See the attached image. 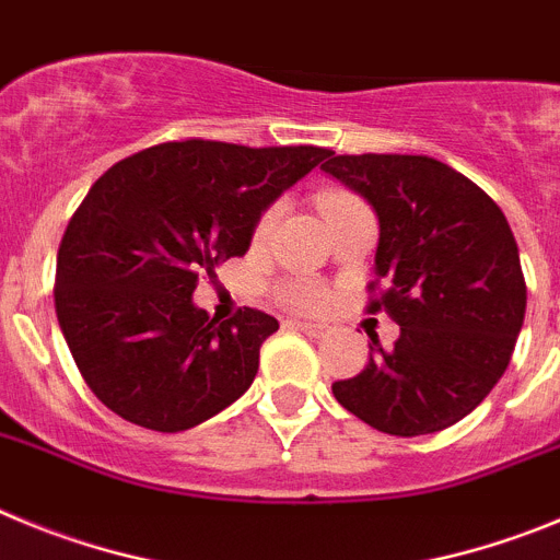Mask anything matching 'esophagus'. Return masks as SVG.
I'll list each match as a JSON object with an SVG mask.
<instances>
[{
    "mask_svg": "<svg viewBox=\"0 0 560 560\" xmlns=\"http://www.w3.org/2000/svg\"><path fill=\"white\" fill-rule=\"evenodd\" d=\"M292 329H301L304 335L310 337H324L326 335V326L324 324H306V320H290Z\"/></svg>",
    "mask_w": 560,
    "mask_h": 560,
    "instance_id": "1",
    "label": "esophagus"
}]
</instances>
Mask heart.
Returning <instances> with one entry per match:
<instances>
[{"instance_id":"1","label":"heart","mask_w":560,"mask_h":560,"mask_svg":"<svg viewBox=\"0 0 560 560\" xmlns=\"http://www.w3.org/2000/svg\"><path fill=\"white\" fill-rule=\"evenodd\" d=\"M342 200H351V195L326 192L324 198H320V209L326 211V209H331V206L342 203ZM279 218H281V203H273L268 211H265V214H261L259 223H256V240H265V236L276 229ZM281 301L290 306H295V310H315V306L324 301V292L317 290L315 284H310V281H290V284L281 290Z\"/></svg>"}]
</instances>
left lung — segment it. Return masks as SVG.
Returning <instances> with one entry per match:
<instances>
[{
	"mask_svg": "<svg viewBox=\"0 0 560 560\" xmlns=\"http://www.w3.org/2000/svg\"><path fill=\"white\" fill-rule=\"evenodd\" d=\"M326 175L380 220L374 270L385 284L368 312L401 326L393 349L371 346L362 374L335 399L387 435L457 424L505 374L525 324L527 287L500 206L430 155H329Z\"/></svg>",
	"mask_w": 560,
	"mask_h": 560,
	"instance_id": "left-lung-1",
	"label": "left lung"
}]
</instances>
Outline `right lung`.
<instances>
[{"label": "right lung", "instance_id": "obj_1", "mask_svg": "<svg viewBox=\"0 0 560 560\" xmlns=\"http://www.w3.org/2000/svg\"><path fill=\"white\" fill-rule=\"evenodd\" d=\"M329 155L189 139L122 159L89 189L60 240L55 312L108 410L180 432L248 390L279 320L245 306L220 324L192 292L245 256L261 211Z\"/></svg>", "mask_w": 560, "mask_h": 560}]
</instances>
